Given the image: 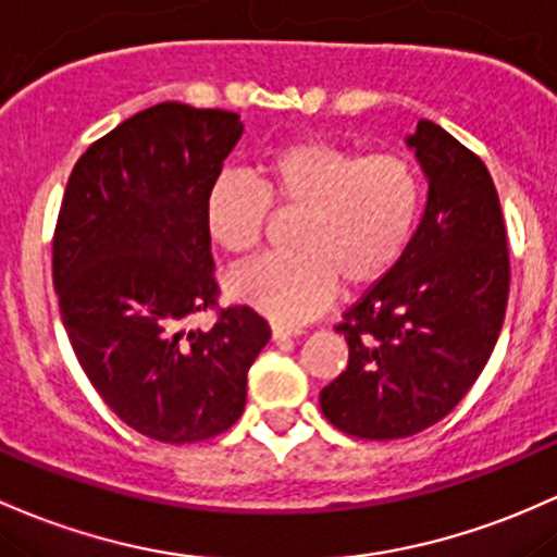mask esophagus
<instances>
[{"label": "esophagus", "instance_id": "obj_1", "mask_svg": "<svg viewBox=\"0 0 557 557\" xmlns=\"http://www.w3.org/2000/svg\"><path fill=\"white\" fill-rule=\"evenodd\" d=\"M298 330H290V327H283V325H272V341L274 344H288L290 338H296Z\"/></svg>", "mask_w": 557, "mask_h": 557}]
</instances>
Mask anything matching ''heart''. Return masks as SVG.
I'll return each instance as SVG.
<instances>
[{
  "mask_svg": "<svg viewBox=\"0 0 557 557\" xmlns=\"http://www.w3.org/2000/svg\"><path fill=\"white\" fill-rule=\"evenodd\" d=\"M296 211L290 253L235 269L227 293L277 325H301L335 288L362 290L399 264L423 209V176L401 152L359 156L344 143L304 137L261 161V185L222 171L206 189V230L213 246L250 253L269 209Z\"/></svg>",
  "mask_w": 557,
  "mask_h": 557,
  "instance_id": "b5f03b06",
  "label": "heart"
}]
</instances>
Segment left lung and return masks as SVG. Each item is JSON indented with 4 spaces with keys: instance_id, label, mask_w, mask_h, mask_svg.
I'll use <instances>...</instances> for the list:
<instances>
[{
    "instance_id": "8db88e82",
    "label": "left lung",
    "mask_w": 557,
    "mask_h": 557,
    "mask_svg": "<svg viewBox=\"0 0 557 557\" xmlns=\"http://www.w3.org/2000/svg\"><path fill=\"white\" fill-rule=\"evenodd\" d=\"M407 145L428 180L405 256L344 311L348 364L320 407L357 438H405L460 405L486 368L510 293L507 230L475 152L420 119Z\"/></svg>"
}]
</instances>
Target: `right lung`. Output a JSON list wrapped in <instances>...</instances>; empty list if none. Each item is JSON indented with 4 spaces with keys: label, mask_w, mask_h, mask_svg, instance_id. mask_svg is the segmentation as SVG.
I'll use <instances>...</instances> for the list:
<instances>
[{
    "label": "right lung",
    "mask_w": 557,
    "mask_h": 557,
    "mask_svg": "<svg viewBox=\"0 0 557 557\" xmlns=\"http://www.w3.org/2000/svg\"><path fill=\"white\" fill-rule=\"evenodd\" d=\"M243 134L230 110L161 102L91 143L73 166L52 240L60 317L102 401L143 436L206 442L237 423L269 330L216 307L203 203Z\"/></svg>",
    "instance_id": "add662e5"
}]
</instances>
